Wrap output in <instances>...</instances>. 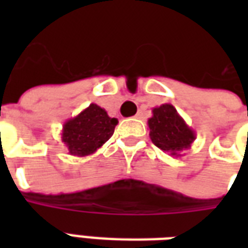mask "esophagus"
<instances>
[{
    "mask_svg": "<svg viewBox=\"0 0 248 248\" xmlns=\"http://www.w3.org/2000/svg\"><path fill=\"white\" fill-rule=\"evenodd\" d=\"M135 118H137V119H145V113H143V111H138V113L135 114Z\"/></svg>",
    "mask_w": 248,
    "mask_h": 248,
    "instance_id": "1",
    "label": "esophagus"
}]
</instances>
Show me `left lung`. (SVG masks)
Here are the masks:
<instances>
[{
    "instance_id": "8db88e82",
    "label": "left lung",
    "mask_w": 248,
    "mask_h": 248,
    "mask_svg": "<svg viewBox=\"0 0 248 248\" xmlns=\"http://www.w3.org/2000/svg\"><path fill=\"white\" fill-rule=\"evenodd\" d=\"M147 124L153 143L174 156H182L183 151L191 147L197 137L171 103L153 108V117L149 118Z\"/></svg>"
}]
</instances>
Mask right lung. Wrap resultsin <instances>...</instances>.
<instances>
[{"label":"right lung","instance_id":"obj_1","mask_svg":"<svg viewBox=\"0 0 248 248\" xmlns=\"http://www.w3.org/2000/svg\"><path fill=\"white\" fill-rule=\"evenodd\" d=\"M117 124L118 121L108 117L105 108L92 103L78 115L66 121L61 140L70 155H90L111 138Z\"/></svg>","mask_w":248,"mask_h":248}]
</instances>
